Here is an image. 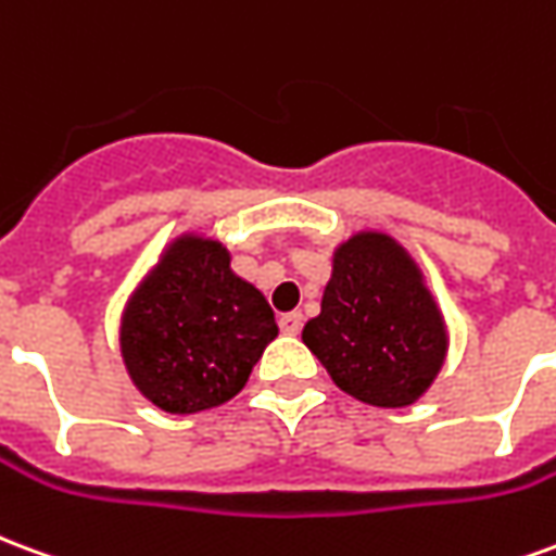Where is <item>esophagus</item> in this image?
<instances>
[{"instance_id": "obj_1", "label": "esophagus", "mask_w": 556, "mask_h": 556, "mask_svg": "<svg viewBox=\"0 0 556 556\" xmlns=\"http://www.w3.org/2000/svg\"><path fill=\"white\" fill-rule=\"evenodd\" d=\"M301 327H303V315L301 313L279 315V330H282V333H289V337H298V333H301Z\"/></svg>"}]
</instances>
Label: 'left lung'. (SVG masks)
<instances>
[{
    "label": "left lung",
    "instance_id": "1",
    "mask_svg": "<svg viewBox=\"0 0 556 556\" xmlns=\"http://www.w3.org/2000/svg\"><path fill=\"white\" fill-rule=\"evenodd\" d=\"M303 342L339 390L375 408L414 405L446 361V325L422 270L384 231H357L333 250Z\"/></svg>",
    "mask_w": 556,
    "mask_h": 556
}]
</instances>
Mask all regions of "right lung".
I'll use <instances>...</instances> for the list:
<instances>
[{
  "label": "right lung",
  "mask_w": 556,
  "mask_h": 556,
  "mask_svg": "<svg viewBox=\"0 0 556 556\" xmlns=\"http://www.w3.org/2000/svg\"><path fill=\"white\" fill-rule=\"evenodd\" d=\"M214 238L178 235L122 313V357L142 396L199 414L238 396L279 327L265 294L231 270Z\"/></svg>",
  "instance_id": "obj_1"
}]
</instances>
